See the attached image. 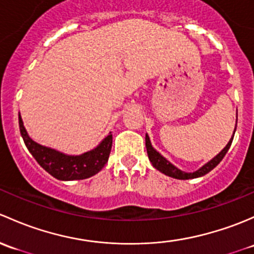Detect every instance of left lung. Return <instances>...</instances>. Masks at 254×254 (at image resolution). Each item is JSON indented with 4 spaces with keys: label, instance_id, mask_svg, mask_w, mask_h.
Listing matches in <instances>:
<instances>
[{
    "label": "left lung",
    "instance_id": "left-lung-1",
    "mask_svg": "<svg viewBox=\"0 0 254 254\" xmlns=\"http://www.w3.org/2000/svg\"><path fill=\"white\" fill-rule=\"evenodd\" d=\"M235 130H236V127H235ZM234 134H235V132H234ZM232 139H234V135H232V138L230 139V142L227 143V145L225 146L223 150H221L220 153L215 156V158L211 159L209 163H206L204 166H202L199 170H197V171H194V172H184V171H181V170L177 169L176 166L172 165L170 161H167L163 155H160V154H159L158 151H156L155 149L151 146L150 139H149L148 134H145V146H146V153H148L149 160H150V163L153 164V166L155 167L156 170H159L160 172L165 174L166 176L174 177V179L190 180V179H197V177L204 176L205 174H208L209 171H211L214 167L218 165V164L224 159L225 154L227 153V150L230 149V146H231Z\"/></svg>",
    "mask_w": 254,
    "mask_h": 254
}]
</instances>
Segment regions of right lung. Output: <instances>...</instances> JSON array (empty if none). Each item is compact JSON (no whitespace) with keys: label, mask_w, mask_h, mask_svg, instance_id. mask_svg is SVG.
<instances>
[{"label":"right lung","mask_w":254,"mask_h":254,"mask_svg":"<svg viewBox=\"0 0 254 254\" xmlns=\"http://www.w3.org/2000/svg\"><path fill=\"white\" fill-rule=\"evenodd\" d=\"M19 129L28 150L38 164L55 179L61 181L84 180L98 174L108 163L112 146V134L103 140L95 149L82 155H66L64 153L38 144L28 135L19 114Z\"/></svg>","instance_id":"obj_1"}]
</instances>
